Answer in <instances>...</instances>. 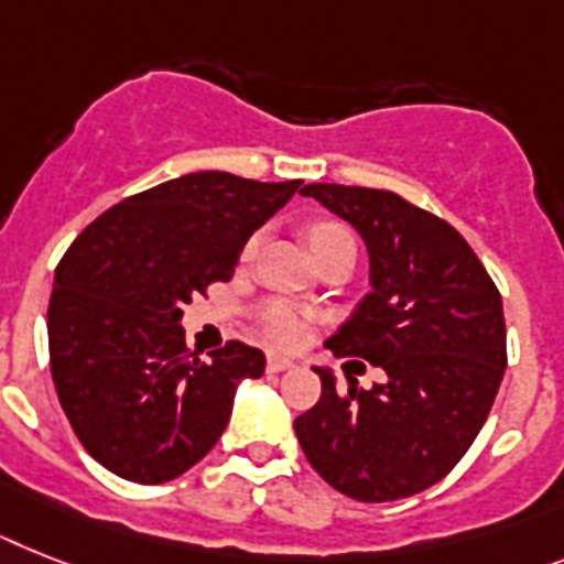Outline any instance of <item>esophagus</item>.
<instances>
[{
    "label": "esophagus",
    "mask_w": 564,
    "mask_h": 564,
    "mask_svg": "<svg viewBox=\"0 0 564 564\" xmlns=\"http://www.w3.org/2000/svg\"><path fill=\"white\" fill-rule=\"evenodd\" d=\"M296 362L291 357H282V355H268V371H288L293 369Z\"/></svg>",
    "instance_id": "esophagus-1"
}]
</instances>
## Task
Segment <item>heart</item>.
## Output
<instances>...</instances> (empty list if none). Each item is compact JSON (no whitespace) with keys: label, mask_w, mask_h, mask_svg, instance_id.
Segmentation results:
<instances>
[{"label":"heart","mask_w":564,"mask_h":564,"mask_svg":"<svg viewBox=\"0 0 564 564\" xmlns=\"http://www.w3.org/2000/svg\"><path fill=\"white\" fill-rule=\"evenodd\" d=\"M337 239H355L351 230L339 221H316V225L308 227V245H325V241H337ZM259 248V236L245 245V259L256 253ZM256 319L262 325V332L268 334V339H273L276 346H300L305 334H308V316L305 311L296 308L293 302L288 300H268L262 308L256 311Z\"/></svg>","instance_id":"b5f03b06"}]
</instances>
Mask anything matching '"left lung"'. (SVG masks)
I'll list each match as a JSON object with an SVG mask.
<instances>
[{"label":"left lung","instance_id":"left-lung-1","mask_svg":"<svg viewBox=\"0 0 564 564\" xmlns=\"http://www.w3.org/2000/svg\"><path fill=\"white\" fill-rule=\"evenodd\" d=\"M369 250L371 293L325 346L383 383L323 394L293 421L311 467L348 499L394 501L438 484L481 432L507 369L501 293L464 236L398 193L308 184Z\"/></svg>","mask_w":564,"mask_h":564}]
</instances>
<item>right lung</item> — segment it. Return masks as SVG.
<instances>
[{
    "mask_svg": "<svg viewBox=\"0 0 564 564\" xmlns=\"http://www.w3.org/2000/svg\"><path fill=\"white\" fill-rule=\"evenodd\" d=\"M302 181L189 172L129 195L72 241L48 302L51 377L86 453L134 484H164L216 446L259 348L189 351L181 305L227 282L253 230Z\"/></svg>",
    "mask_w": 564,
    "mask_h": 564,
    "instance_id": "right-lung-1",
    "label": "right lung"
}]
</instances>
